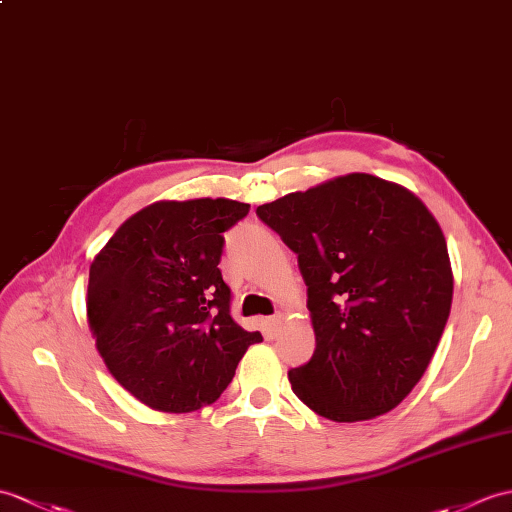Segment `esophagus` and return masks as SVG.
<instances>
[{
  "mask_svg": "<svg viewBox=\"0 0 512 512\" xmlns=\"http://www.w3.org/2000/svg\"><path fill=\"white\" fill-rule=\"evenodd\" d=\"M281 323H283V314H275L270 318V327H272V331H277L279 327H281Z\"/></svg>",
  "mask_w": 512,
  "mask_h": 512,
  "instance_id": "esophagus-1",
  "label": "esophagus"
}]
</instances>
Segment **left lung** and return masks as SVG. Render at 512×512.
Masks as SVG:
<instances>
[{
  "label": "left lung",
  "mask_w": 512,
  "mask_h": 512,
  "mask_svg": "<svg viewBox=\"0 0 512 512\" xmlns=\"http://www.w3.org/2000/svg\"><path fill=\"white\" fill-rule=\"evenodd\" d=\"M299 255L316 349L288 373L320 417L355 423L410 395L443 336L454 294L445 235L408 189L334 178L257 207Z\"/></svg>",
  "instance_id": "obj_1"
}]
</instances>
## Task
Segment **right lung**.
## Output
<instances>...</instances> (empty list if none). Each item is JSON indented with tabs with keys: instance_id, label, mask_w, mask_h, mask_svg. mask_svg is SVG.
<instances>
[{
	"instance_id": "obj_1",
	"label": "right lung",
	"mask_w": 512,
	"mask_h": 512,
	"mask_svg": "<svg viewBox=\"0 0 512 512\" xmlns=\"http://www.w3.org/2000/svg\"><path fill=\"white\" fill-rule=\"evenodd\" d=\"M248 209L227 198L154 202L93 259L87 316L95 347L117 382L154 410L209 406L246 349L264 340L233 320L218 268L222 233Z\"/></svg>"
}]
</instances>
